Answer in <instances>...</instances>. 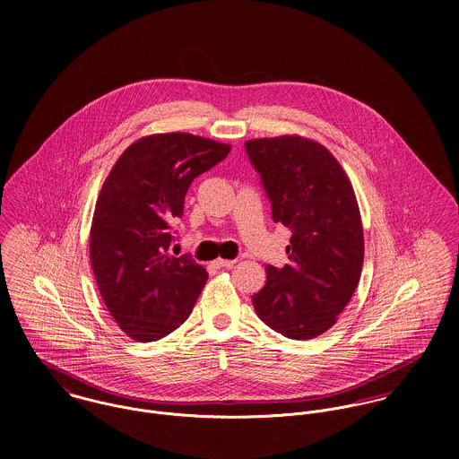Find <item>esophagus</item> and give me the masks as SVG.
Listing matches in <instances>:
<instances>
[{
    "instance_id": "34e87169",
    "label": "esophagus",
    "mask_w": 459,
    "mask_h": 459,
    "mask_svg": "<svg viewBox=\"0 0 459 459\" xmlns=\"http://www.w3.org/2000/svg\"><path fill=\"white\" fill-rule=\"evenodd\" d=\"M235 263H237V260H215L212 264L215 268H231Z\"/></svg>"
}]
</instances>
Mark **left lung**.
<instances>
[{
	"instance_id": "8db88e82",
	"label": "left lung",
	"mask_w": 459,
	"mask_h": 459,
	"mask_svg": "<svg viewBox=\"0 0 459 459\" xmlns=\"http://www.w3.org/2000/svg\"><path fill=\"white\" fill-rule=\"evenodd\" d=\"M246 152L273 222L291 231L288 263L266 264L255 311L284 337L313 339L335 324L360 279L364 235L355 193L333 155L311 139H253Z\"/></svg>"
}]
</instances>
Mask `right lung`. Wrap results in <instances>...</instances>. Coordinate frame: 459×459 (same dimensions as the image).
Wrapping results in <instances>:
<instances>
[{"mask_svg": "<svg viewBox=\"0 0 459 459\" xmlns=\"http://www.w3.org/2000/svg\"><path fill=\"white\" fill-rule=\"evenodd\" d=\"M231 146L193 134L143 137L113 166L97 199L90 262L104 304L129 337L148 342L180 327L208 279L189 255L169 256L173 222L201 173Z\"/></svg>", "mask_w": 459, "mask_h": 459, "instance_id": "1", "label": "right lung"}]
</instances>
